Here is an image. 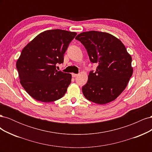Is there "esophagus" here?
Segmentation results:
<instances>
[{
  "instance_id": "1",
  "label": "esophagus",
  "mask_w": 152,
  "mask_h": 152,
  "mask_svg": "<svg viewBox=\"0 0 152 152\" xmlns=\"http://www.w3.org/2000/svg\"><path fill=\"white\" fill-rule=\"evenodd\" d=\"M72 77H74V78L78 76V74H76V73H72Z\"/></svg>"
}]
</instances>
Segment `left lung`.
Returning a JSON list of instances; mask_svg holds the SVG:
<instances>
[{"mask_svg":"<svg viewBox=\"0 0 152 152\" xmlns=\"http://www.w3.org/2000/svg\"><path fill=\"white\" fill-rule=\"evenodd\" d=\"M75 39L84 45L91 61L98 65L82 87L84 96L99 104L112 102L126 89L132 75L131 56L120 39L107 32L85 31Z\"/></svg>","mask_w":152,"mask_h":152,"instance_id":"8db88e82","label":"left lung"}]
</instances>
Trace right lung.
<instances>
[{
    "label": "right lung",
    "mask_w": 152,
    "mask_h": 152,
    "mask_svg": "<svg viewBox=\"0 0 152 152\" xmlns=\"http://www.w3.org/2000/svg\"><path fill=\"white\" fill-rule=\"evenodd\" d=\"M76 32L55 29L37 35L23 49L16 61L20 82L31 97L52 102L65 95L71 83L70 73L58 71L64 54Z\"/></svg>",
    "instance_id": "1"
}]
</instances>
